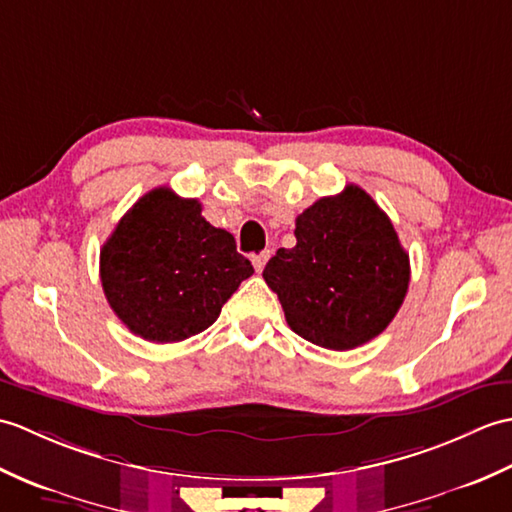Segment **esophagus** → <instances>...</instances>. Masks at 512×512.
Masks as SVG:
<instances>
[{"label": "esophagus", "mask_w": 512, "mask_h": 512, "mask_svg": "<svg viewBox=\"0 0 512 512\" xmlns=\"http://www.w3.org/2000/svg\"><path fill=\"white\" fill-rule=\"evenodd\" d=\"M268 257H270V250H262V253L253 255V266H255L257 273H262L264 266H266V262H268Z\"/></svg>", "instance_id": "obj_1"}]
</instances>
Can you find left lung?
Instances as JSON below:
<instances>
[{
    "instance_id": "left-lung-1",
    "label": "left lung",
    "mask_w": 512,
    "mask_h": 512,
    "mask_svg": "<svg viewBox=\"0 0 512 512\" xmlns=\"http://www.w3.org/2000/svg\"><path fill=\"white\" fill-rule=\"evenodd\" d=\"M297 244L264 268L292 332L325 350H354L396 317L409 288V255L385 211L347 184L308 206Z\"/></svg>"
}]
</instances>
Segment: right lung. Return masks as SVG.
Wrapping results in <instances>:
<instances>
[{
    "label": "right lung",
    "instance_id": "add662e5",
    "mask_svg": "<svg viewBox=\"0 0 512 512\" xmlns=\"http://www.w3.org/2000/svg\"><path fill=\"white\" fill-rule=\"evenodd\" d=\"M250 275L235 237L206 222L198 200L169 187L145 193L101 248L107 303L151 343H178L209 328Z\"/></svg>",
    "mask_w": 512,
    "mask_h": 512
}]
</instances>
